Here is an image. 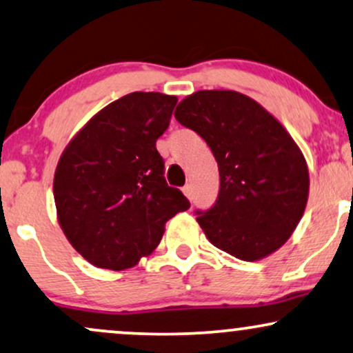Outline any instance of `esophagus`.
Returning a JSON list of instances; mask_svg holds the SVG:
<instances>
[{
	"label": "esophagus",
	"mask_w": 353,
	"mask_h": 353,
	"mask_svg": "<svg viewBox=\"0 0 353 353\" xmlns=\"http://www.w3.org/2000/svg\"><path fill=\"white\" fill-rule=\"evenodd\" d=\"M182 192H184V195H185V197H188L189 199V201H190V199H192V188H190V185L188 184V185H185V188L184 189H182Z\"/></svg>",
	"instance_id": "1"
}]
</instances>
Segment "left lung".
I'll list each match as a JSON object with an SVG mask.
<instances>
[{"mask_svg": "<svg viewBox=\"0 0 353 353\" xmlns=\"http://www.w3.org/2000/svg\"><path fill=\"white\" fill-rule=\"evenodd\" d=\"M205 139L219 164L215 205L197 222L214 246L245 261L270 256L290 240L305 210L309 169L286 128L235 90H199L174 112Z\"/></svg>", "mask_w": 353, "mask_h": 353, "instance_id": "left-lung-1", "label": "left lung"}]
</instances>
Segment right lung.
<instances>
[{
  "label": "right lung",
  "instance_id": "1",
  "mask_svg": "<svg viewBox=\"0 0 353 353\" xmlns=\"http://www.w3.org/2000/svg\"><path fill=\"white\" fill-rule=\"evenodd\" d=\"M177 97L133 92L93 114L62 151L54 174L57 220L97 268H133L156 250L165 222L190 203L164 179L156 139Z\"/></svg>",
  "mask_w": 353,
  "mask_h": 353
}]
</instances>
